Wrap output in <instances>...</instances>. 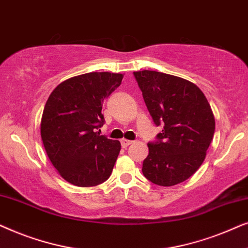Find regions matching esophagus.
I'll list each match as a JSON object with an SVG mask.
<instances>
[{
  "instance_id": "34e87169",
  "label": "esophagus",
  "mask_w": 248,
  "mask_h": 248,
  "mask_svg": "<svg viewBox=\"0 0 248 248\" xmlns=\"http://www.w3.org/2000/svg\"><path fill=\"white\" fill-rule=\"evenodd\" d=\"M132 143H133V141L126 140V139H122V140H121V144H122V147H123V148H126Z\"/></svg>"
}]
</instances>
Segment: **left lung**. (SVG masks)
<instances>
[{
	"label": "left lung",
	"instance_id": "1",
	"mask_svg": "<svg viewBox=\"0 0 248 248\" xmlns=\"http://www.w3.org/2000/svg\"><path fill=\"white\" fill-rule=\"evenodd\" d=\"M133 74L155 124L164 126L158 141L148 143L142 172L155 185H177L204 161L215 134V115L204 93L191 81L157 71Z\"/></svg>",
	"mask_w": 248,
	"mask_h": 248
}]
</instances>
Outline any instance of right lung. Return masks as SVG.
<instances>
[{
    "label": "right lung",
    "mask_w": 248,
    "mask_h": 248,
    "mask_svg": "<svg viewBox=\"0 0 248 248\" xmlns=\"http://www.w3.org/2000/svg\"><path fill=\"white\" fill-rule=\"evenodd\" d=\"M124 74L90 72L61 82L44 107L40 135L59 174L80 187L109 178L121 151L120 141L100 132L104 100L120 87ZM100 131V130H99Z\"/></svg>",
    "instance_id": "add662e5"
}]
</instances>
